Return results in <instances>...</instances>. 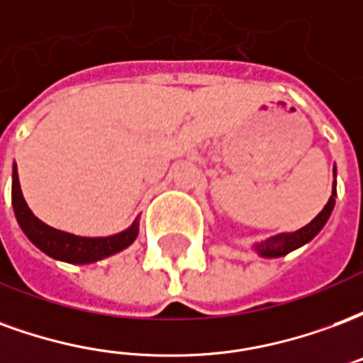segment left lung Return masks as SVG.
<instances>
[{
    "label": "left lung",
    "mask_w": 363,
    "mask_h": 363,
    "mask_svg": "<svg viewBox=\"0 0 363 363\" xmlns=\"http://www.w3.org/2000/svg\"><path fill=\"white\" fill-rule=\"evenodd\" d=\"M335 196H336V182H335V189H333V194L328 198L327 206L323 208V212L311 221V223H307L305 228H301L299 231H294V233H280V235H274L267 241H262V243L255 245V249L259 252L260 257H267V259H276V257H284V255H288V252L296 251L299 249L301 245L309 243L313 237L319 233L320 229L325 228V223L330 218V212H333V208H335Z\"/></svg>",
    "instance_id": "1"
}]
</instances>
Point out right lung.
Masks as SVG:
<instances>
[{"label": "right lung", "mask_w": 363, "mask_h": 363, "mask_svg": "<svg viewBox=\"0 0 363 363\" xmlns=\"http://www.w3.org/2000/svg\"><path fill=\"white\" fill-rule=\"evenodd\" d=\"M11 200L21 229L33 241V245H36L40 251L46 252L52 259L64 260L69 264H89V262L106 259L114 252L124 251L126 247L134 243L135 237H138V220L126 231L111 237H77L46 225L44 221L38 220L35 213L30 212V208L23 198L17 165L13 167Z\"/></svg>", "instance_id": "obj_1"}]
</instances>
